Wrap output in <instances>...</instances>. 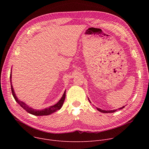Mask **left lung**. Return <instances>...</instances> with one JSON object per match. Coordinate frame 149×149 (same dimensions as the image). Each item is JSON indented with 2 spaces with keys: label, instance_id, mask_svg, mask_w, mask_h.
Wrapping results in <instances>:
<instances>
[{
  "label": "left lung",
  "instance_id": "left-lung-1",
  "mask_svg": "<svg viewBox=\"0 0 149 149\" xmlns=\"http://www.w3.org/2000/svg\"><path fill=\"white\" fill-rule=\"evenodd\" d=\"M88 100H89V99H88ZM89 101L90 102V101L89 100ZM123 108H124V106H123V107H122L121 108H120V109H118V110H121V109H123ZM97 109L99 111H100V112H101V113H114V112H116L117 110H101V109H98V108H97Z\"/></svg>",
  "mask_w": 149,
  "mask_h": 149
}]
</instances>
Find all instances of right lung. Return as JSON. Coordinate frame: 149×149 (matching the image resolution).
Instances as JSON below:
<instances>
[{
    "instance_id": "1",
    "label": "right lung",
    "mask_w": 149,
    "mask_h": 149,
    "mask_svg": "<svg viewBox=\"0 0 149 149\" xmlns=\"http://www.w3.org/2000/svg\"><path fill=\"white\" fill-rule=\"evenodd\" d=\"M11 73L12 72H10V85H11V90H12V95L15 100V101L22 107L25 110H26L28 113L31 114H33V115H35V116H48V115H50L51 114L56 111L57 110H59L61 107L62 106L63 104V102H64V100H65V91L64 92V93H63L62 98H61V100L58 101V103H56V104L54 105L53 106H51V107H49V108H47V109H43L42 110H35V109H33L31 107H29L28 106L25 104L24 102H22V101H20L16 97L15 94V92H14V90H13V87L12 86V82H11Z\"/></svg>"
}]
</instances>
